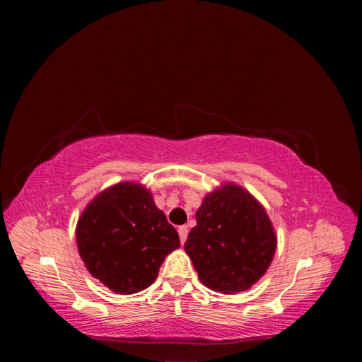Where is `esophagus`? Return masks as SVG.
Listing matches in <instances>:
<instances>
[{
	"label": "esophagus",
	"mask_w": 362,
	"mask_h": 362,
	"mask_svg": "<svg viewBox=\"0 0 362 362\" xmlns=\"http://www.w3.org/2000/svg\"><path fill=\"white\" fill-rule=\"evenodd\" d=\"M178 234H180L181 243H184L185 240H187V234H189V228H187V225H182V226H180V228H178Z\"/></svg>",
	"instance_id": "1"
}]
</instances>
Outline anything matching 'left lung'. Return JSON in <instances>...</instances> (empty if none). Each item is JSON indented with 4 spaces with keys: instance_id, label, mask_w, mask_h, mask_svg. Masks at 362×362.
Wrapping results in <instances>:
<instances>
[{
    "instance_id": "8db88e82",
    "label": "left lung",
    "mask_w": 362,
    "mask_h": 362,
    "mask_svg": "<svg viewBox=\"0 0 362 362\" xmlns=\"http://www.w3.org/2000/svg\"><path fill=\"white\" fill-rule=\"evenodd\" d=\"M276 245L266 208L242 185L223 182L205 194L184 249L205 287L235 294L264 276Z\"/></svg>"
}]
</instances>
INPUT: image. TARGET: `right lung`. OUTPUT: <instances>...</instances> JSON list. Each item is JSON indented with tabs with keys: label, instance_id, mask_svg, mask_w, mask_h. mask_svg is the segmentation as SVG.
<instances>
[{
	"label": "right lung",
	"instance_id": "add662e5",
	"mask_svg": "<svg viewBox=\"0 0 362 362\" xmlns=\"http://www.w3.org/2000/svg\"><path fill=\"white\" fill-rule=\"evenodd\" d=\"M75 240L90 275L117 294L148 288L164 258L180 247L177 229L136 181L98 193L78 217Z\"/></svg>",
	"mask_w": 362,
	"mask_h": 362
}]
</instances>
